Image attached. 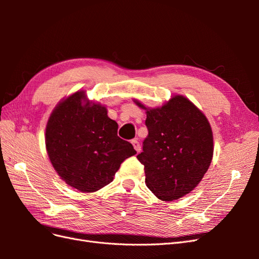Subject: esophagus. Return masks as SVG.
<instances>
[{"mask_svg": "<svg viewBox=\"0 0 259 259\" xmlns=\"http://www.w3.org/2000/svg\"><path fill=\"white\" fill-rule=\"evenodd\" d=\"M132 144H133V146H134V149L137 151V153H139L140 150H142V147H140L138 140L137 139H133L132 140Z\"/></svg>", "mask_w": 259, "mask_h": 259, "instance_id": "obj_1", "label": "esophagus"}]
</instances>
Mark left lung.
<instances>
[{
	"label": "left lung",
	"instance_id": "8db88e82",
	"mask_svg": "<svg viewBox=\"0 0 259 259\" xmlns=\"http://www.w3.org/2000/svg\"><path fill=\"white\" fill-rule=\"evenodd\" d=\"M148 136L137 155L144 165L146 184L162 201H173L192 191L213 158L210 125L184 96H174L161 108L147 109Z\"/></svg>",
	"mask_w": 259,
	"mask_h": 259
}]
</instances>
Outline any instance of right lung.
Masks as SVG:
<instances>
[{
	"label": "right lung",
	"mask_w": 259,
	"mask_h": 259,
	"mask_svg": "<svg viewBox=\"0 0 259 259\" xmlns=\"http://www.w3.org/2000/svg\"><path fill=\"white\" fill-rule=\"evenodd\" d=\"M76 92L60 103L46 125L45 144L54 168L62 180L82 192L110 184L121 163L136 154L117 136V123L106 107L86 101Z\"/></svg>",
	"instance_id": "right-lung-1"
}]
</instances>
